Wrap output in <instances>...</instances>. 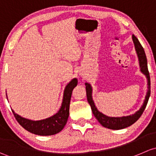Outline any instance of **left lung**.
Instances as JSON below:
<instances>
[{"mask_svg":"<svg viewBox=\"0 0 156 156\" xmlns=\"http://www.w3.org/2000/svg\"><path fill=\"white\" fill-rule=\"evenodd\" d=\"M132 40L134 42V47H135L136 52H137L138 61H139L140 68V71L144 73L147 79V92L146 94L145 100H144V104L141 106L139 110H137L135 113L132 114V115H127V116H122V117H110L107 116V115H104L102 113H101L97 107H95L94 101L92 99V88H91V85L89 83H86V95H87V100L89 104L91 106V111L93 114L97 119L98 121L99 122L101 126L105 128H110V129L113 130H119L122 129V128H127V127L131 126L134 124L135 122H137L139 119L140 117L141 116L143 113H144V110H145L147 104L148 103L149 98L150 96V73L148 70V67H147V56H146L145 52L141 46L140 43L139 42L138 39L134 35H132Z\"/></svg>","mask_w":156,"mask_h":156,"instance_id":"8db88e82","label":"left lung"}]
</instances>
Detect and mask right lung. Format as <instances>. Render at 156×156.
<instances>
[{
    "instance_id": "right-lung-1",
    "label": "right lung",
    "mask_w": 156,
    "mask_h": 156,
    "mask_svg": "<svg viewBox=\"0 0 156 156\" xmlns=\"http://www.w3.org/2000/svg\"><path fill=\"white\" fill-rule=\"evenodd\" d=\"M77 79L74 78L67 85L64 91L62 106L58 113L55 115L45 119L34 121L22 117L12 110L16 119L25 130L32 134L41 136H49L60 132L67 122L72 91L77 86Z\"/></svg>"
}]
</instances>
